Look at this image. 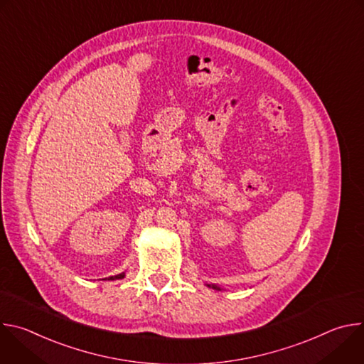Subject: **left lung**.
Returning <instances> with one entry per match:
<instances>
[{
  "label": "left lung",
  "mask_w": 364,
  "mask_h": 364,
  "mask_svg": "<svg viewBox=\"0 0 364 364\" xmlns=\"http://www.w3.org/2000/svg\"><path fill=\"white\" fill-rule=\"evenodd\" d=\"M207 287H210V288H213V289H220V288L216 287V285H207Z\"/></svg>",
  "instance_id": "8db88e82"
}]
</instances>
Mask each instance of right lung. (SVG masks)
Returning <instances> with one entry per match:
<instances>
[{
	"mask_svg": "<svg viewBox=\"0 0 364 364\" xmlns=\"http://www.w3.org/2000/svg\"><path fill=\"white\" fill-rule=\"evenodd\" d=\"M124 277H125V274H124V272H122V274H119V275H115V277H111V278H109V279H112V281H114V279H122V278H124Z\"/></svg>",
	"mask_w": 364,
	"mask_h": 364,
	"instance_id": "1",
	"label": "right lung"
}]
</instances>
